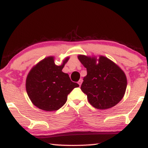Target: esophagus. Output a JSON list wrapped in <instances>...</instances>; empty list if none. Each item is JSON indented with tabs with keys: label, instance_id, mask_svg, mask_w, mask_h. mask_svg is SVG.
Segmentation results:
<instances>
[{
	"label": "esophagus",
	"instance_id": "esophagus-1",
	"mask_svg": "<svg viewBox=\"0 0 148 148\" xmlns=\"http://www.w3.org/2000/svg\"><path fill=\"white\" fill-rule=\"evenodd\" d=\"M82 82H83V79H80L79 80V82H78V84L79 85V86H81V85H82Z\"/></svg>",
	"mask_w": 148,
	"mask_h": 148
}]
</instances>
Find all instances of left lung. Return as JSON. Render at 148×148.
I'll use <instances>...</instances> for the list:
<instances>
[{
	"mask_svg": "<svg viewBox=\"0 0 148 148\" xmlns=\"http://www.w3.org/2000/svg\"><path fill=\"white\" fill-rule=\"evenodd\" d=\"M78 59L87 69L81 90L87 95L90 104L105 110L116 105L125 94L127 81L125 73L106 56L79 54Z\"/></svg>",
	"mask_w": 148,
	"mask_h": 148,
	"instance_id": "obj_1",
	"label": "left lung"
}]
</instances>
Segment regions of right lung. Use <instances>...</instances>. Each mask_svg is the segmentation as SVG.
<instances>
[{
  "label": "right lung",
  "mask_w": 148,
  "mask_h": 148,
  "mask_svg": "<svg viewBox=\"0 0 148 148\" xmlns=\"http://www.w3.org/2000/svg\"><path fill=\"white\" fill-rule=\"evenodd\" d=\"M69 59V56L66 57L58 66L54 63V56H48L29 71L25 88L34 106L48 112L57 110L66 103L68 94L79 86L62 71Z\"/></svg>",
  "instance_id": "obj_1"
}]
</instances>
